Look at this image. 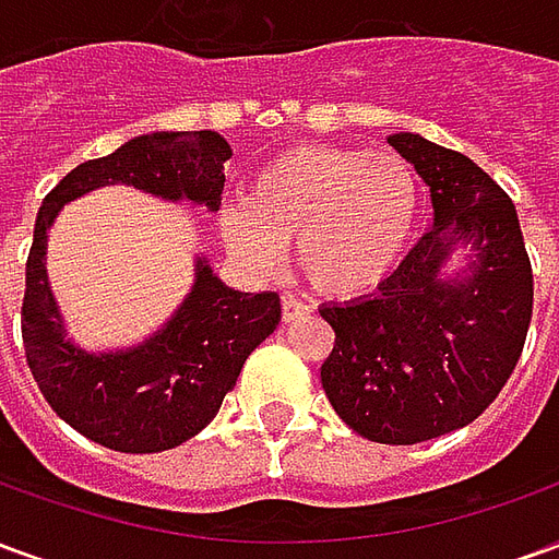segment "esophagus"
Instances as JSON below:
<instances>
[{
    "label": "esophagus",
    "instance_id": "esophagus-1",
    "mask_svg": "<svg viewBox=\"0 0 559 559\" xmlns=\"http://www.w3.org/2000/svg\"><path fill=\"white\" fill-rule=\"evenodd\" d=\"M311 314V308L302 302V299H296V296H284L281 299V317H284V323H293V320H299V317Z\"/></svg>",
    "mask_w": 559,
    "mask_h": 559
}]
</instances>
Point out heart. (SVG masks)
I'll use <instances>...</instances> for the list:
<instances>
[{
    "label": "heart",
    "instance_id": "obj_1",
    "mask_svg": "<svg viewBox=\"0 0 559 559\" xmlns=\"http://www.w3.org/2000/svg\"><path fill=\"white\" fill-rule=\"evenodd\" d=\"M419 182L395 152L296 146L257 170L248 200L221 212V233L248 266L275 269L287 245L305 284L329 299L377 290L416 230Z\"/></svg>",
    "mask_w": 559,
    "mask_h": 559
}]
</instances>
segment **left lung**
<instances>
[{"label": "left lung", "instance_id": "1", "mask_svg": "<svg viewBox=\"0 0 559 559\" xmlns=\"http://www.w3.org/2000/svg\"><path fill=\"white\" fill-rule=\"evenodd\" d=\"M389 146L431 188L433 227L380 293L320 308L335 329L320 380L353 431L413 445L464 428L500 395L527 338L533 269L515 203L479 164L407 131ZM457 243L477 254L443 280Z\"/></svg>", "mask_w": 559, "mask_h": 559}]
</instances>
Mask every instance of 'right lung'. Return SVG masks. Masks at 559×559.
I'll list each match as a JSON object with an SVG mask.
<instances>
[{"instance_id": "add662e5", "label": "right lung", "mask_w": 559, "mask_h": 559, "mask_svg": "<svg viewBox=\"0 0 559 559\" xmlns=\"http://www.w3.org/2000/svg\"><path fill=\"white\" fill-rule=\"evenodd\" d=\"M230 155L215 131L143 134L74 167L38 209L20 311L26 362L56 416L107 449L146 455L203 431L245 359L278 326L281 299L272 290H233L212 275L206 257H197L194 287L152 338L128 350L90 353L66 335L44 263L47 230L66 203L104 185H134L160 200L218 212Z\"/></svg>"}]
</instances>
